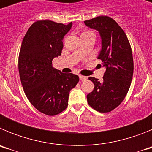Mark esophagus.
<instances>
[{"label":"esophagus","instance_id":"obj_1","mask_svg":"<svg viewBox=\"0 0 152 152\" xmlns=\"http://www.w3.org/2000/svg\"><path fill=\"white\" fill-rule=\"evenodd\" d=\"M79 78H80V80L81 81H85L88 79V77H85V76H83V75H79Z\"/></svg>","mask_w":152,"mask_h":152}]
</instances>
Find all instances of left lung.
Masks as SVG:
<instances>
[{
	"instance_id": "left-lung-1",
	"label": "left lung",
	"mask_w": 152,
	"mask_h": 152,
	"mask_svg": "<svg viewBox=\"0 0 152 152\" xmlns=\"http://www.w3.org/2000/svg\"><path fill=\"white\" fill-rule=\"evenodd\" d=\"M84 23L101 36L102 49L97 58L106 67L102 81L89 77L94 88L87 100L95 110L109 113L123 102L131 85L134 69L131 45L124 31L111 17L99 16Z\"/></svg>"
}]
</instances>
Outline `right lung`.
Segmentation results:
<instances>
[{
    "label": "right lung",
    "instance_id": "add662e5",
    "mask_svg": "<svg viewBox=\"0 0 152 152\" xmlns=\"http://www.w3.org/2000/svg\"><path fill=\"white\" fill-rule=\"evenodd\" d=\"M68 25L38 20L29 28L21 44L18 68L21 84L31 104L47 116H55L68 107L70 91L79 81L77 75L61 73L52 67V59L61 56Z\"/></svg>",
    "mask_w": 152,
    "mask_h": 152
}]
</instances>
